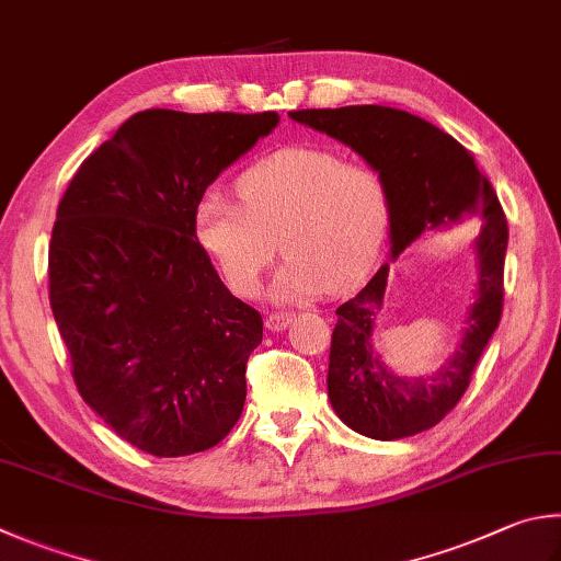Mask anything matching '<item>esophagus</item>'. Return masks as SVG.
Segmentation results:
<instances>
[{"label": "esophagus", "instance_id": "34e87169", "mask_svg": "<svg viewBox=\"0 0 561 561\" xmlns=\"http://www.w3.org/2000/svg\"><path fill=\"white\" fill-rule=\"evenodd\" d=\"M291 319L294 316L289 311H274L267 316V319H264V325H267L270 331H284L291 323Z\"/></svg>", "mask_w": 561, "mask_h": 561}]
</instances>
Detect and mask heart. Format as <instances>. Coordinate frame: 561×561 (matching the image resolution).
<instances>
[{"instance_id": "obj_1", "label": "heart", "mask_w": 561, "mask_h": 561, "mask_svg": "<svg viewBox=\"0 0 561 561\" xmlns=\"http://www.w3.org/2000/svg\"><path fill=\"white\" fill-rule=\"evenodd\" d=\"M238 198H203L193 228L240 297L260 291L277 240L289 252L274 279L277 299L355 287L378 262L392 220L390 188L378 169L316 147L282 149L250 167L238 179Z\"/></svg>"}]
</instances>
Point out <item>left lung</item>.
<instances>
[{
  "label": "left lung",
  "instance_id": "1",
  "mask_svg": "<svg viewBox=\"0 0 561 561\" xmlns=\"http://www.w3.org/2000/svg\"><path fill=\"white\" fill-rule=\"evenodd\" d=\"M291 119L348 145L380 171L392 198V260L424 230L481 216L476 238L478 291L454 355L426 378H400L373 351V325L390 264L335 309L329 400L353 432L392 442L439 424L461 400L476 363L501 323L507 220L471 151L416 115L382 105L297 110Z\"/></svg>",
  "mask_w": 561,
  "mask_h": 561
}]
</instances>
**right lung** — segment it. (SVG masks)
I'll return each mask as SVG.
<instances>
[{"label": "right lung", "instance_id": "add662e5", "mask_svg": "<svg viewBox=\"0 0 561 561\" xmlns=\"http://www.w3.org/2000/svg\"><path fill=\"white\" fill-rule=\"evenodd\" d=\"M277 122V112H137L58 203L48 299L76 387L151 456L210 449L245 407L262 316L220 282L193 216L220 171Z\"/></svg>", "mask_w": 561, "mask_h": 561}]
</instances>
